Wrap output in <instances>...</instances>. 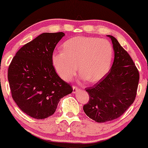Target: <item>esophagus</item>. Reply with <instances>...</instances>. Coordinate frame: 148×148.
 Instances as JSON below:
<instances>
[{"mask_svg": "<svg viewBox=\"0 0 148 148\" xmlns=\"http://www.w3.org/2000/svg\"><path fill=\"white\" fill-rule=\"evenodd\" d=\"M73 92L75 94V93L77 92L78 91L80 90V88H78V87L76 86H73Z\"/></svg>", "mask_w": 148, "mask_h": 148, "instance_id": "obj_1", "label": "esophagus"}]
</instances>
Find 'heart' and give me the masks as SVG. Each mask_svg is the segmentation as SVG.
Listing matches in <instances>:
<instances>
[{
    "mask_svg": "<svg viewBox=\"0 0 148 148\" xmlns=\"http://www.w3.org/2000/svg\"><path fill=\"white\" fill-rule=\"evenodd\" d=\"M113 48L108 40L77 36L62 44V50L54 51L52 62L64 80L70 82L79 75L88 83L102 79L110 68Z\"/></svg>",
    "mask_w": 148,
    "mask_h": 148,
    "instance_id": "b5f03b06",
    "label": "heart"
}]
</instances>
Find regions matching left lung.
I'll use <instances>...</instances> for the list:
<instances>
[{
  "label": "left lung",
  "mask_w": 148,
  "mask_h": 148,
  "mask_svg": "<svg viewBox=\"0 0 148 148\" xmlns=\"http://www.w3.org/2000/svg\"><path fill=\"white\" fill-rule=\"evenodd\" d=\"M114 51L112 66L106 77L92 87L86 88L88 102L84 105L85 113L98 123L112 121L124 114L134 102L139 74L130 55L112 36Z\"/></svg>",
  "instance_id": "1"
}]
</instances>
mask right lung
<instances>
[{
    "mask_svg": "<svg viewBox=\"0 0 148 148\" xmlns=\"http://www.w3.org/2000/svg\"><path fill=\"white\" fill-rule=\"evenodd\" d=\"M64 36L63 32L40 34L22 46L9 64L8 80L12 98L32 118L51 116L60 99L73 92L52 62L54 48Z\"/></svg>",
    "mask_w": 148,
    "mask_h": 148,
    "instance_id": "obj_1",
    "label": "right lung"
}]
</instances>
